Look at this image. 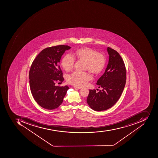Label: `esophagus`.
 Returning a JSON list of instances; mask_svg holds the SVG:
<instances>
[{"mask_svg": "<svg viewBox=\"0 0 158 158\" xmlns=\"http://www.w3.org/2000/svg\"><path fill=\"white\" fill-rule=\"evenodd\" d=\"M74 88H76V89H81L82 88V87H80V86H73Z\"/></svg>", "mask_w": 158, "mask_h": 158, "instance_id": "esophagus-1", "label": "esophagus"}]
</instances>
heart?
<instances>
[{"label":"heart","instance_id":"obj_1","mask_svg":"<svg viewBox=\"0 0 158 158\" xmlns=\"http://www.w3.org/2000/svg\"><path fill=\"white\" fill-rule=\"evenodd\" d=\"M74 58L85 61V69L94 74L100 73L104 69L106 63L104 55L98 53L88 47H84L76 50L73 57L67 54L62 58L61 65L65 71L70 72L73 69ZM91 78V76L87 72L75 71L68 76L67 82L75 86H83L86 85Z\"/></svg>","mask_w":158,"mask_h":158}]
</instances>
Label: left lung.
Returning a JSON list of instances; mask_svg holds the SVG:
<instances>
[{
  "label": "left lung",
  "instance_id": "8db88e82",
  "mask_svg": "<svg viewBox=\"0 0 158 158\" xmlns=\"http://www.w3.org/2000/svg\"><path fill=\"white\" fill-rule=\"evenodd\" d=\"M109 63L104 73L97 81L102 89L97 92L89 90L87 101L88 105L96 111L108 110L120 98L125 86L126 72L124 61L116 50L108 47Z\"/></svg>",
  "mask_w": 158,
  "mask_h": 158
}]
</instances>
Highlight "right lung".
Returning a JSON list of instances; mask_svg holds the SVG:
<instances>
[{
  "label": "right lung",
  "instance_id": "add662e5",
  "mask_svg": "<svg viewBox=\"0 0 158 158\" xmlns=\"http://www.w3.org/2000/svg\"><path fill=\"white\" fill-rule=\"evenodd\" d=\"M71 48L59 45L45 48L31 65L29 73L31 91L35 101L44 109L59 107L69 89L67 85L56 86L55 82L64 80L59 62L65 51Z\"/></svg>",
  "mask_w": 158,
  "mask_h": 158
}]
</instances>
